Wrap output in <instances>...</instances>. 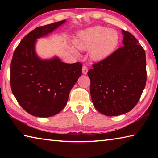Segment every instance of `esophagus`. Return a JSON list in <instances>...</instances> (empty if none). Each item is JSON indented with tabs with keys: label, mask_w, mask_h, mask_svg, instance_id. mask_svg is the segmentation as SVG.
I'll use <instances>...</instances> for the list:
<instances>
[{
	"label": "esophagus",
	"mask_w": 158,
	"mask_h": 158,
	"mask_svg": "<svg viewBox=\"0 0 158 158\" xmlns=\"http://www.w3.org/2000/svg\"><path fill=\"white\" fill-rule=\"evenodd\" d=\"M88 73V68L85 65H84L82 68V73L84 74H86Z\"/></svg>",
	"instance_id": "1"
}]
</instances>
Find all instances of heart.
Segmentation results:
<instances>
[{
	"mask_svg": "<svg viewBox=\"0 0 158 158\" xmlns=\"http://www.w3.org/2000/svg\"><path fill=\"white\" fill-rule=\"evenodd\" d=\"M120 35L116 30L105 26H95L77 34L75 44L81 50L90 49V57L95 61L107 58L117 49Z\"/></svg>",
	"mask_w": 158,
	"mask_h": 158,
	"instance_id": "obj_1",
	"label": "heart"
}]
</instances>
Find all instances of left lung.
Segmentation results:
<instances>
[{
	"instance_id": "1",
	"label": "left lung",
	"mask_w": 158,
	"mask_h": 158,
	"mask_svg": "<svg viewBox=\"0 0 158 158\" xmlns=\"http://www.w3.org/2000/svg\"><path fill=\"white\" fill-rule=\"evenodd\" d=\"M122 47L88 72L95 109L105 116L129 112L139 100L146 83V53L135 36L122 30Z\"/></svg>"
}]
</instances>
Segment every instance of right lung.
Returning <instances> with one entry per match:
<instances>
[{
  "label": "right lung",
  "mask_w": 158,
  "mask_h": 158,
  "mask_svg": "<svg viewBox=\"0 0 158 158\" xmlns=\"http://www.w3.org/2000/svg\"><path fill=\"white\" fill-rule=\"evenodd\" d=\"M63 20L35 28L16 48L10 66L13 95L28 114L50 117L65 107L69 94L79 77L82 64H68L55 57L42 60L35 49L37 39L47 35L65 22Z\"/></svg>",
  "instance_id": "1"
}]
</instances>
